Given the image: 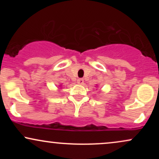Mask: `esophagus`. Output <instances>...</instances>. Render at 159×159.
I'll return each mask as SVG.
<instances>
[{
  "instance_id": "1",
  "label": "esophagus",
  "mask_w": 159,
  "mask_h": 159,
  "mask_svg": "<svg viewBox=\"0 0 159 159\" xmlns=\"http://www.w3.org/2000/svg\"><path fill=\"white\" fill-rule=\"evenodd\" d=\"M77 83L78 84H84V79H82V78H79V79H78Z\"/></svg>"
}]
</instances>
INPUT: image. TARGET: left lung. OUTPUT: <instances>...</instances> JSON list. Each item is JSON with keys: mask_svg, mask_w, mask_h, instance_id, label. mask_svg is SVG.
<instances>
[{"mask_svg": "<svg viewBox=\"0 0 159 159\" xmlns=\"http://www.w3.org/2000/svg\"><path fill=\"white\" fill-rule=\"evenodd\" d=\"M96 86H97V85H96Z\"/></svg>", "mask_w": 159, "mask_h": 159, "instance_id": "8db88e82", "label": "left lung"}]
</instances>
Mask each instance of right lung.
Returning a JSON list of instances; mask_svg holds the SVG:
<instances>
[{
    "label": "right lung",
    "mask_w": 159,
    "mask_h": 159,
    "mask_svg": "<svg viewBox=\"0 0 159 159\" xmlns=\"http://www.w3.org/2000/svg\"><path fill=\"white\" fill-rule=\"evenodd\" d=\"M61 86H62V85H61V84L59 85V89H60V90H61V89H62V88H61Z\"/></svg>",
    "instance_id": "add662e5"
}]
</instances>
